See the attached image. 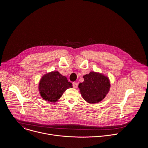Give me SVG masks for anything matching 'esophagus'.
Instances as JSON below:
<instances>
[{"mask_svg":"<svg viewBox=\"0 0 148 148\" xmlns=\"http://www.w3.org/2000/svg\"><path fill=\"white\" fill-rule=\"evenodd\" d=\"M73 87L75 88H77V87H78V83H77V82H74L73 83Z\"/></svg>","mask_w":148,"mask_h":148,"instance_id":"34e87169","label":"esophagus"}]
</instances>
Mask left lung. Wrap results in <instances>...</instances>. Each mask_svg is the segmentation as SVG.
I'll use <instances>...</instances> for the list:
<instances>
[{"label":"left lung","mask_w":148,"mask_h":148,"mask_svg":"<svg viewBox=\"0 0 148 148\" xmlns=\"http://www.w3.org/2000/svg\"><path fill=\"white\" fill-rule=\"evenodd\" d=\"M83 78L84 82L78 85L83 99L90 104L102 101L110 89V83L109 78L102 74L94 71L84 75Z\"/></svg>","instance_id":"1"}]
</instances>
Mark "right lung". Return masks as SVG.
Wrapping results in <instances>:
<instances>
[{
  "instance_id": "obj_1",
  "label": "right lung",
  "mask_w": 148,
  "mask_h": 148,
  "mask_svg": "<svg viewBox=\"0 0 148 148\" xmlns=\"http://www.w3.org/2000/svg\"><path fill=\"white\" fill-rule=\"evenodd\" d=\"M40 96L46 101L55 102L60 99L64 91L72 88V84L58 71H52L45 74L39 84Z\"/></svg>"
}]
</instances>
